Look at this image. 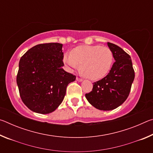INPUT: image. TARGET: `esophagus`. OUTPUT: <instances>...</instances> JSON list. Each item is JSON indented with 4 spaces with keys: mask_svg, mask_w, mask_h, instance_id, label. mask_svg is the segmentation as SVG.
Segmentation results:
<instances>
[{
    "mask_svg": "<svg viewBox=\"0 0 153 153\" xmlns=\"http://www.w3.org/2000/svg\"><path fill=\"white\" fill-rule=\"evenodd\" d=\"M76 80L77 81H78V82H82L83 81V79H82V78H79V77H76Z\"/></svg>",
    "mask_w": 153,
    "mask_h": 153,
    "instance_id": "1",
    "label": "esophagus"
}]
</instances>
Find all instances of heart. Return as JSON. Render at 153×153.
<instances>
[{"label":"heart","instance_id":"b5f03b06","mask_svg":"<svg viewBox=\"0 0 153 153\" xmlns=\"http://www.w3.org/2000/svg\"><path fill=\"white\" fill-rule=\"evenodd\" d=\"M63 61L69 71H74L80 65V71L87 78L97 80L102 78L110 71L113 55L105 46H79L71 53H65Z\"/></svg>","mask_w":153,"mask_h":153}]
</instances>
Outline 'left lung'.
<instances>
[{"label": "left lung", "instance_id": "8db88e82", "mask_svg": "<svg viewBox=\"0 0 153 153\" xmlns=\"http://www.w3.org/2000/svg\"><path fill=\"white\" fill-rule=\"evenodd\" d=\"M107 45L115 63L107 76L93 83L92 90L85 95L90 105L102 111L115 109L125 102L135 77L130 56L114 44Z\"/></svg>", "mask_w": 153, "mask_h": 153}]
</instances>
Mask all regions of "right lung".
<instances>
[{"instance_id":"obj_1","label":"right lung","mask_w":153,"mask_h":153,"mask_svg":"<svg viewBox=\"0 0 153 153\" xmlns=\"http://www.w3.org/2000/svg\"><path fill=\"white\" fill-rule=\"evenodd\" d=\"M63 45L34 46L20 59L17 84L23 102L33 112L48 114L61 104L76 77L63 69Z\"/></svg>"}]
</instances>
